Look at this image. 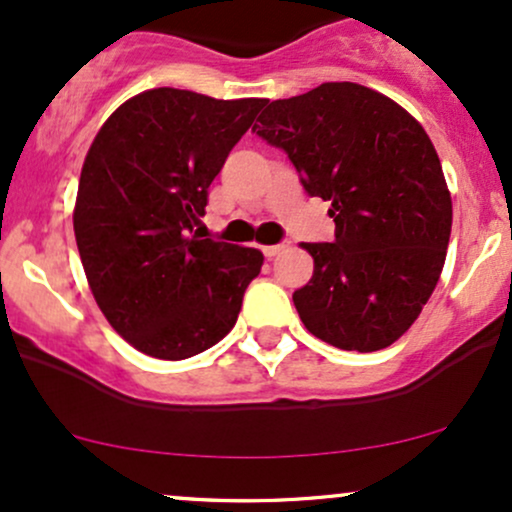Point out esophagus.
Masks as SVG:
<instances>
[{"label": "esophagus", "mask_w": 512, "mask_h": 512, "mask_svg": "<svg viewBox=\"0 0 512 512\" xmlns=\"http://www.w3.org/2000/svg\"><path fill=\"white\" fill-rule=\"evenodd\" d=\"M281 250H284V245H267V248H262L264 257H267V260H272V257L279 255Z\"/></svg>", "instance_id": "obj_1"}]
</instances>
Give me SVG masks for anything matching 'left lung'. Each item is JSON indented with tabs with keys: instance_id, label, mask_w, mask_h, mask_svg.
I'll use <instances>...</instances> for the list:
<instances>
[{
	"instance_id": "8db88e82",
	"label": "left lung",
	"mask_w": 512,
	"mask_h": 512,
	"mask_svg": "<svg viewBox=\"0 0 512 512\" xmlns=\"http://www.w3.org/2000/svg\"><path fill=\"white\" fill-rule=\"evenodd\" d=\"M264 142L284 149L310 197L332 202V243H303L313 279L293 293L305 330L378 351L414 325L448 252L452 202L440 158L402 105L351 81L264 101Z\"/></svg>"
}]
</instances>
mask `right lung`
Returning a JSON list of instances; mask_svg holds the SVG:
<instances>
[{
    "label": "right lung",
    "instance_id": "1",
    "mask_svg": "<svg viewBox=\"0 0 512 512\" xmlns=\"http://www.w3.org/2000/svg\"><path fill=\"white\" fill-rule=\"evenodd\" d=\"M264 98L151 88L105 120L81 168L74 236L98 308L134 349L182 361L236 325L262 252L190 236Z\"/></svg>",
    "mask_w": 512,
    "mask_h": 512
}]
</instances>
